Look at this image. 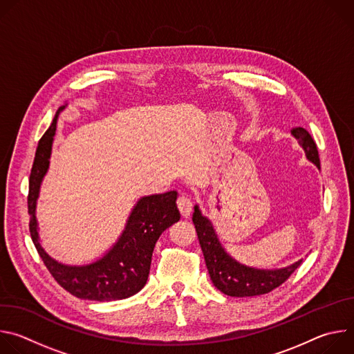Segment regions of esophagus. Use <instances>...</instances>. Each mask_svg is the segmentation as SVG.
Instances as JSON below:
<instances>
[{"instance_id": "34e87169", "label": "esophagus", "mask_w": 354, "mask_h": 354, "mask_svg": "<svg viewBox=\"0 0 354 354\" xmlns=\"http://www.w3.org/2000/svg\"><path fill=\"white\" fill-rule=\"evenodd\" d=\"M176 205H178V209H179L182 217L187 218L190 216V213H192V201H190V198L187 196L182 194V196L178 197Z\"/></svg>"}]
</instances>
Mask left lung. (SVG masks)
I'll return each instance as SVG.
<instances>
[{
	"instance_id": "1",
	"label": "left lung",
	"mask_w": 354,
	"mask_h": 354,
	"mask_svg": "<svg viewBox=\"0 0 354 354\" xmlns=\"http://www.w3.org/2000/svg\"><path fill=\"white\" fill-rule=\"evenodd\" d=\"M291 134L298 140V144L304 148L307 158L319 168L321 162L318 148L311 134L302 127L292 129ZM192 220L201 250H203L212 281L221 292L230 297H254L270 292L281 286L302 262V259H299L287 268L274 270H263L241 265L227 254L218 241L213 224L207 217L201 216L197 206H194Z\"/></svg>"
}]
</instances>
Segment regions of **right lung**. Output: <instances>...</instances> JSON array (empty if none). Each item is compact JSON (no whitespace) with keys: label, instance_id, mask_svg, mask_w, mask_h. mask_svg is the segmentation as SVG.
<instances>
[{"label":"right lung","instance_id":"add662e5","mask_svg":"<svg viewBox=\"0 0 354 354\" xmlns=\"http://www.w3.org/2000/svg\"><path fill=\"white\" fill-rule=\"evenodd\" d=\"M60 108L39 141L29 176L28 213L29 231L47 270L70 294L92 301L123 299L138 292L147 283L151 258L160 235L180 218L175 190L141 197L134 206L124 231L102 258L84 266H68L50 258L39 242L36 200L40 183L48 169L52 144Z\"/></svg>","mask_w":354,"mask_h":354}]
</instances>
